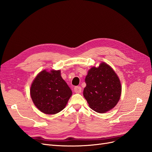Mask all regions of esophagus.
<instances>
[{
	"instance_id": "1",
	"label": "esophagus",
	"mask_w": 152,
	"mask_h": 152,
	"mask_svg": "<svg viewBox=\"0 0 152 152\" xmlns=\"http://www.w3.org/2000/svg\"><path fill=\"white\" fill-rule=\"evenodd\" d=\"M81 91H82V88L80 86H76L74 87V91L76 93H81Z\"/></svg>"
}]
</instances>
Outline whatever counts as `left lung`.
Wrapping results in <instances>:
<instances>
[{
    "mask_svg": "<svg viewBox=\"0 0 152 152\" xmlns=\"http://www.w3.org/2000/svg\"><path fill=\"white\" fill-rule=\"evenodd\" d=\"M83 94L90 108L105 113L116 106L121 95V84L116 73L105 63L92 67L86 77Z\"/></svg>",
    "mask_w": 152,
    "mask_h": 152,
    "instance_id": "8db88e82",
    "label": "left lung"
}]
</instances>
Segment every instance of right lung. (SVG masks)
Here are the masks:
<instances>
[{
  "instance_id": "1",
  "label": "right lung",
  "mask_w": 152,
  "mask_h": 152,
  "mask_svg": "<svg viewBox=\"0 0 152 152\" xmlns=\"http://www.w3.org/2000/svg\"><path fill=\"white\" fill-rule=\"evenodd\" d=\"M72 90L61 76L60 70H45L35 78L30 88L32 101L40 111L56 114L65 108Z\"/></svg>"
}]
</instances>
